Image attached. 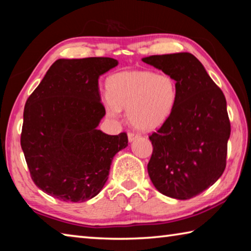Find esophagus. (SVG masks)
<instances>
[{
    "label": "esophagus",
    "instance_id": "1",
    "mask_svg": "<svg viewBox=\"0 0 251 251\" xmlns=\"http://www.w3.org/2000/svg\"><path fill=\"white\" fill-rule=\"evenodd\" d=\"M138 137H139V134L133 133V131H129V133H128V141H129V142H133L134 139L138 138Z\"/></svg>",
    "mask_w": 251,
    "mask_h": 251
}]
</instances>
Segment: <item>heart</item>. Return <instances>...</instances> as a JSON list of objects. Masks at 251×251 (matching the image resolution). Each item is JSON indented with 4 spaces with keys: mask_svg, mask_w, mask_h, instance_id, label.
<instances>
[{
    "mask_svg": "<svg viewBox=\"0 0 251 251\" xmlns=\"http://www.w3.org/2000/svg\"><path fill=\"white\" fill-rule=\"evenodd\" d=\"M177 97V82L172 75L151 71H124L107 79L104 103L112 117L120 115L121 109H127L131 126L152 130L171 117Z\"/></svg>",
    "mask_w": 251,
    "mask_h": 251,
    "instance_id": "1",
    "label": "heart"
}]
</instances>
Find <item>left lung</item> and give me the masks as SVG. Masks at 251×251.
<instances>
[{"label": "left lung", "instance_id": "left-lung-1", "mask_svg": "<svg viewBox=\"0 0 251 251\" xmlns=\"http://www.w3.org/2000/svg\"><path fill=\"white\" fill-rule=\"evenodd\" d=\"M143 62L176 79L174 112L150 136L148 175L165 196L193 198L214 185L226 168L230 121L223 91L190 53L152 55Z\"/></svg>", "mask_w": 251, "mask_h": 251}]
</instances>
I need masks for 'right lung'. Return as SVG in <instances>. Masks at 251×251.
<instances>
[{
  "mask_svg": "<svg viewBox=\"0 0 251 251\" xmlns=\"http://www.w3.org/2000/svg\"><path fill=\"white\" fill-rule=\"evenodd\" d=\"M118 64L110 57L57 59L26 100L21 147L32 180L62 201L95 197L127 134L97 129L105 115L99 77Z\"/></svg>",
  "mask_w": 251,
  "mask_h": 251,
  "instance_id": "add662e5",
  "label": "right lung"
}]
</instances>
